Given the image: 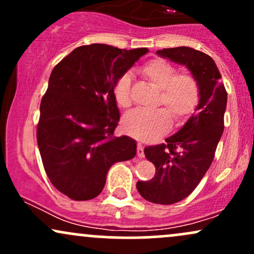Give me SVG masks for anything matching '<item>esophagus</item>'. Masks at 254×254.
I'll return each instance as SVG.
<instances>
[{"instance_id": "34e87169", "label": "esophagus", "mask_w": 254, "mask_h": 254, "mask_svg": "<svg viewBox=\"0 0 254 254\" xmlns=\"http://www.w3.org/2000/svg\"><path fill=\"white\" fill-rule=\"evenodd\" d=\"M137 156L138 157H144V148L141 143L137 144Z\"/></svg>"}]
</instances>
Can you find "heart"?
Instances as JSON below:
<instances>
[{"instance_id":"b5f03b06","label":"heart","mask_w":254,"mask_h":254,"mask_svg":"<svg viewBox=\"0 0 254 254\" xmlns=\"http://www.w3.org/2000/svg\"><path fill=\"white\" fill-rule=\"evenodd\" d=\"M142 75L151 84L160 89L157 106L164 109L154 111H133L127 113L122 121V127L127 135L141 141H149L170 127L171 118L179 123L197 106L199 88L197 80L192 75L178 74L173 64L164 60H153L141 68ZM131 77L125 74L116 82L113 94L116 103L122 109L131 106Z\"/></svg>"}]
</instances>
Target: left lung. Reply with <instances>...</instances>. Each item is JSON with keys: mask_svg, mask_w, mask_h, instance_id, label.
Segmentation results:
<instances>
[{"mask_svg": "<svg viewBox=\"0 0 254 254\" xmlns=\"http://www.w3.org/2000/svg\"><path fill=\"white\" fill-rule=\"evenodd\" d=\"M156 54L185 65L199 88L197 112L182 129L166 143L144 148L156 172L153 179L137 182V190L151 203L168 205L188 197L210 167L223 132L227 92L214 60L204 52L180 46Z\"/></svg>", "mask_w": 254, "mask_h": 254, "instance_id": "8db88e82", "label": "left lung"}]
</instances>
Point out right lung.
I'll use <instances>...</instances> for the list:
<instances>
[{"label":"right lung","instance_id":"1","mask_svg":"<svg viewBox=\"0 0 254 254\" xmlns=\"http://www.w3.org/2000/svg\"><path fill=\"white\" fill-rule=\"evenodd\" d=\"M148 49L105 44L76 48L52 70L40 103L37 141L52 185L74 200L103 191L110 167L136 155V142L116 137V82Z\"/></svg>","mask_w":254,"mask_h":254}]
</instances>
